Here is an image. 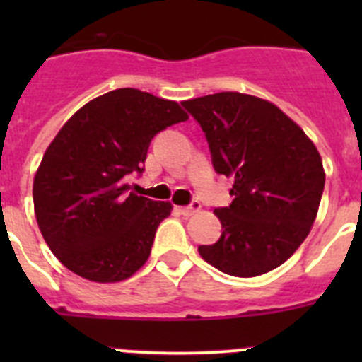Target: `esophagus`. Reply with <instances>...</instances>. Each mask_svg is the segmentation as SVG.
Returning a JSON list of instances; mask_svg holds the SVG:
<instances>
[{
  "label": "esophagus",
  "instance_id": "1",
  "mask_svg": "<svg viewBox=\"0 0 362 362\" xmlns=\"http://www.w3.org/2000/svg\"><path fill=\"white\" fill-rule=\"evenodd\" d=\"M199 209H201V204L197 203V201H194V203L188 204V206H177V212L183 214V216H187V217H190V216H194L196 212H199Z\"/></svg>",
  "mask_w": 362,
  "mask_h": 362
}]
</instances>
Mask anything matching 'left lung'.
Listing matches in <instances>:
<instances>
[{
    "label": "left lung",
    "mask_w": 362,
    "mask_h": 362,
    "mask_svg": "<svg viewBox=\"0 0 362 362\" xmlns=\"http://www.w3.org/2000/svg\"><path fill=\"white\" fill-rule=\"evenodd\" d=\"M217 174L233 179L230 206L216 209L223 233L201 257L233 277L281 267L317 217L325 168L317 148L279 107L241 92L187 99Z\"/></svg>",
    "instance_id": "left-lung-1"
}]
</instances>
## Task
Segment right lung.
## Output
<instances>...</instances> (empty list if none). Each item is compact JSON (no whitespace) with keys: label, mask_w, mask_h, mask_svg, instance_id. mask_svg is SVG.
I'll list each match as a JSON object with an SVG mask.
<instances>
[{"label":"right lung","mask_w":362,"mask_h":362,"mask_svg":"<svg viewBox=\"0 0 362 362\" xmlns=\"http://www.w3.org/2000/svg\"><path fill=\"white\" fill-rule=\"evenodd\" d=\"M188 114L170 99L117 88L83 105L45 150L32 185L41 235L70 272L119 283L150 255L172 203L136 196L150 141Z\"/></svg>","instance_id":"add662e5"}]
</instances>
